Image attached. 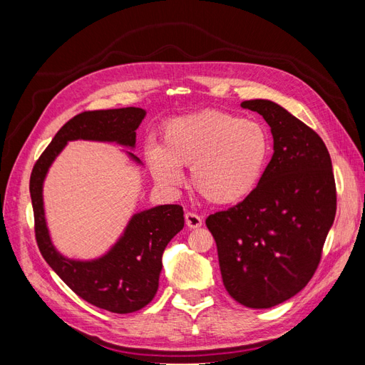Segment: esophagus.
Instances as JSON below:
<instances>
[{
  "instance_id": "1",
  "label": "esophagus",
  "mask_w": 365,
  "mask_h": 365,
  "mask_svg": "<svg viewBox=\"0 0 365 365\" xmlns=\"http://www.w3.org/2000/svg\"><path fill=\"white\" fill-rule=\"evenodd\" d=\"M185 224L189 228H200L202 225V217L193 212L185 213Z\"/></svg>"
}]
</instances>
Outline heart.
Instances as JSON below:
<instances>
[{
	"instance_id": "1",
	"label": "heart",
	"mask_w": 365,
	"mask_h": 365,
	"mask_svg": "<svg viewBox=\"0 0 365 365\" xmlns=\"http://www.w3.org/2000/svg\"><path fill=\"white\" fill-rule=\"evenodd\" d=\"M269 157L268 132L259 121L222 111H202L165 126L163 143L148 149V163L164 187L181 182L178 168H190V185L205 201L231 205L259 185Z\"/></svg>"
}]
</instances>
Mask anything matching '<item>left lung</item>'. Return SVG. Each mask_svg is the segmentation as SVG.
Listing matches in <instances>:
<instances>
[{
	"mask_svg": "<svg viewBox=\"0 0 365 365\" xmlns=\"http://www.w3.org/2000/svg\"><path fill=\"white\" fill-rule=\"evenodd\" d=\"M271 126L274 155L248 197L205 219L228 294L267 309L312 279L336 213L329 150L314 129L271 101H245Z\"/></svg>",
	"mask_w": 365,
	"mask_h": 365,
	"instance_id": "left-lung-1",
	"label": "left lung"
}]
</instances>
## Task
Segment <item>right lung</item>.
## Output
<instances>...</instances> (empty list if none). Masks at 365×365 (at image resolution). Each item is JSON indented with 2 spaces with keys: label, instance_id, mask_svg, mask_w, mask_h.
I'll return each instance as SVG.
<instances>
[{
  "label": "right lung",
  "instance_id": "right-lung-1",
  "mask_svg": "<svg viewBox=\"0 0 365 365\" xmlns=\"http://www.w3.org/2000/svg\"><path fill=\"white\" fill-rule=\"evenodd\" d=\"M146 113L141 108L85 111L68 120L41 153L30 175V196L35 215V236L42 257L68 288L105 311L130 314L152 302L158 289L163 252L184 227L178 204L158 205L130 219L125 235L106 256L93 262L62 257L54 250L43 217L42 182L53 160L71 140L117 141L134 148L135 129ZM132 158L137 157L130 155Z\"/></svg>",
  "mask_w": 365,
  "mask_h": 365
}]
</instances>
